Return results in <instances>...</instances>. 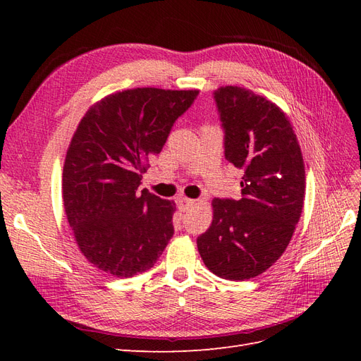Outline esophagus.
<instances>
[{"label": "esophagus", "mask_w": 361, "mask_h": 361, "mask_svg": "<svg viewBox=\"0 0 361 361\" xmlns=\"http://www.w3.org/2000/svg\"><path fill=\"white\" fill-rule=\"evenodd\" d=\"M178 206H179L180 211H188L190 207L194 206V200L187 199V197H179L178 199Z\"/></svg>", "instance_id": "1"}]
</instances>
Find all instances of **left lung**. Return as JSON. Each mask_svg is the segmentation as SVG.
Returning a JSON list of instances; mask_svg holds the SVG:
<instances>
[{
	"label": "left lung",
	"mask_w": 361,
	"mask_h": 361,
	"mask_svg": "<svg viewBox=\"0 0 361 361\" xmlns=\"http://www.w3.org/2000/svg\"><path fill=\"white\" fill-rule=\"evenodd\" d=\"M224 129V157L244 171L239 200L214 199L212 224L197 238L211 272L248 280L285 250L302 212L305 171L292 125L280 108L251 90L214 92Z\"/></svg>",
	"instance_id": "obj_1"
}]
</instances>
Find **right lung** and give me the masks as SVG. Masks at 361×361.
<instances>
[{
	"instance_id": "1",
	"label": "right lung",
	"mask_w": 361,
	"mask_h": 361,
	"mask_svg": "<svg viewBox=\"0 0 361 361\" xmlns=\"http://www.w3.org/2000/svg\"><path fill=\"white\" fill-rule=\"evenodd\" d=\"M199 90L130 89L105 96L81 118L63 167V203L93 267L134 277L154 267L174 233L176 204L138 192L149 158Z\"/></svg>"
}]
</instances>
